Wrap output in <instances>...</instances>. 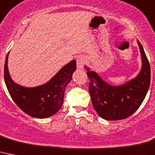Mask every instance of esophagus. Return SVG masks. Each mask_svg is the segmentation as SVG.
Listing matches in <instances>:
<instances>
[{
    "label": "esophagus",
    "mask_w": 155,
    "mask_h": 155,
    "mask_svg": "<svg viewBox=\"0 0 155 155\" xmlns=\"http://www.w3.org/2000/svg\"><path fill=\"white\" fill-rule=\"evenodd\" d=\"M76 64H77L78 68H83L84 66L86 64V59L83 56H80L76 59Z\"/></svg>",
    "instance_id": "1"
}]
</instances>
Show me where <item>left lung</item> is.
Masks as SVG:
<instances>
[{"label": "left lung", "mask_w": 155, "mask_h": 155, "mask_svg": "<svg viewBox=\"0 0 155 155\" xmlns=\"http://www.w3.org/2000/svg\"><path fill=\"white\" fill-rule=\"evenodd\" d=\"M142 58L140 72L133 80L120 86H112L86 68L90 80V93L93 107L99 116L107 120H120L130 116L140 107L150 84V68L145 51L138 41Z\"/></svg>", "instance_id": "1"}]
</instances>
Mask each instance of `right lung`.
<instances>
[{"instance_id":"right-lung-1","label":"right lung","mask_w":155,"mask_h":155,"mask_svg":"<svg viewBox=\"0 0 155 155\" xmlns=\"http://www.w3.org/2000/svg\"><path fill=\"white\" fill-rule=\"evenodd\" d=\"M8 56L4 69V79L12 100L30 116L45 119L56 114L64 103V91L76 69V61L71 60L64 66L46 84L35 87H25L16 84L10 77Z\"/></svg>"}]
</instances>
